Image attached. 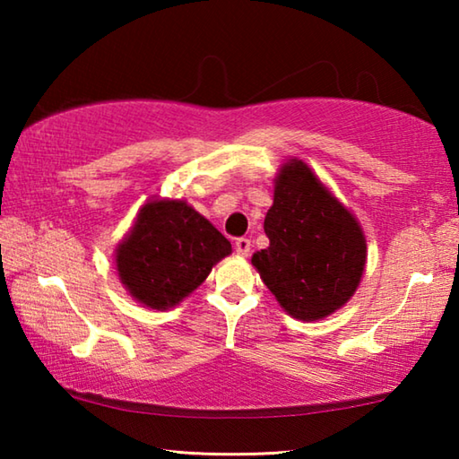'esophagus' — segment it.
<instances>
[{"mask_svg": "<svg viewBox=\"0 0 459 459\" xmlns=\"http://www.w3.org/2000/svg\"><path fill=\"white\" fill-rule=\"evenodd\" d=\"M235 251H237V255H240V257H247L248 255V251H251V240L248 238H237L235 240Z\"/></svg>", "mask_w": 459, "mask_h": 459, "instance_id": "1", "label": "esophagus"}]
</instances>
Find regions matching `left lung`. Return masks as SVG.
<instances>
[{"mask_svg": "<svg viewBox=\"0 0 459 459\" xmlns=\"http://www.w3.org/2000/svg\"><path fill=\"white\" fill-rule=\"evenodd\" d=\"M263 229L269 247L251 263L287 314L316 322L351 301L367 267V237L304 160L279 168Z\"/></svg>", "mask_w": 459, "mask_h": 459, "instance_id": "1", "label": "left lung"}]
</instances>
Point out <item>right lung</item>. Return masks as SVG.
Returning <instances> with one entry per match:
<instances>
[{
  "label": "right lung",
  "instance_id": "1",
  "mask_svg": "<svg viewBox=\"0 0 459 459\" xmlns=\"http://www.w3.org/2000/svg\"><path fill=\"white\" fill-rule=\"evenodd\" d=\"M232 247L186 200L150 198L115 248L126 291L143 307L166 312L204 283Z\"/></svg>",
  "mask_w": 459,
  "mask_h": 459
}]
</instances>
